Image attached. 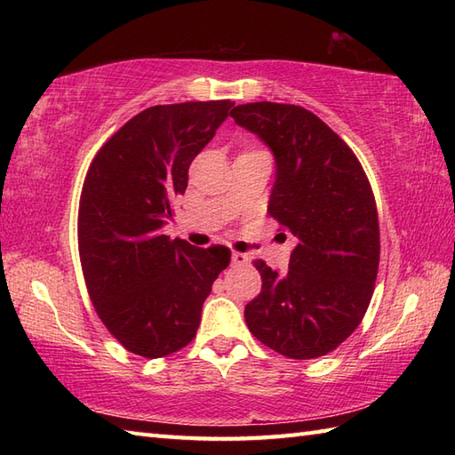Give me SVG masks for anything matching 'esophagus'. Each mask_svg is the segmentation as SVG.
<instances>
[{"label":"esophagus","mask_w":455,"mask_h":455,"mask_svg":"<svg viewBox=\"0 0 455 455\" xmlns=\"http://www.w3.org/2000/svg\"><path fill=\"white\" fill-rule=\"evenodd\" d=\"M250 262V258L243 252H233V264L235 266H246Z\"/></svg>","instance_id":"obj_1"}]
</instances>
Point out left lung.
<instances>
[{"mask_svg":"<svg viewBox=\"0 0 455 455\" xmlns=\"http://www.w3.org/2000/svg\"><path fill=\"white\" fill-rule=\"evenodd\" d=\"M233 119L272 150L267 211L297 238L289 269L262 259V291L244 308L259 342L293 360L340 346L370 307L379 266V220L362 164L321 119L299 105H236Z\"/></svg>","mask_w":455,"mask_h":455,"instance_id":"8db88e82","label":"left lung"}]
</instances>
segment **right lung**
I'll use <instances>...</instances> for the list:
<instances>
[{
    "mask_svg": "<svg viewBox=\"0 0 455 455\" xmlns=\"http://www.w3.org/2000/svg\"><path fill=\"white\" fill-rule=\"evenodd\" d=\"M233 101L154 105L103 144L84 181L78 246L92 303L108 331L142 357L181 350L196 336L225 246L196 248L162 227L188 188L193 158Z\"/></svg>",
    "mask_w": 455,
    "mask_h": 455,
    "instance_id": "right-lung-1",
    "label": "right lung"
}]
</instances>
